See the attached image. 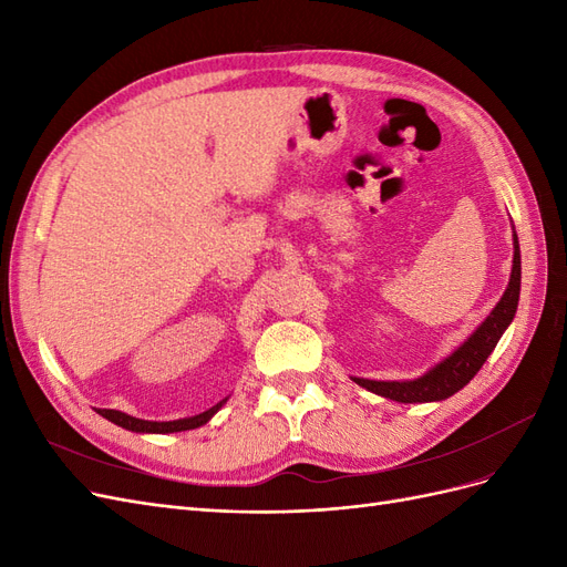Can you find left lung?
Wrapping results in <instances>:
<instances>
[{
	"mask_svg": "<svg viewBox=\"0 0 567 567\" xmlns=\"http://www.w3.org/2000/svg\"><path fill=\"white\" fill-rule=\"evenodd\" d=\"M513 269H511V281L502 300L496 302L489 317L480 323V329L463 342V346L437 364L433 371H427L421 379L414 381H369V379H352L357 385H362L381 398L394 400V402H440L452 398L463 385L471 383L473 375L483 369L487 357L499 342L502 333L511 319L516 317L518 310V298H520V248L518 238H513Z\"/></svg>",
	"mask_w": 567,
	"mask_h": 567,
	"instance_id": "1",
	"label": "left lung"
}]
</instances>
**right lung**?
<instances>
[{
	"instance_id": "1",
	"label": "right lung",
	"mask_w": 567,
	"mask_h": 567,
	"mask_svg": "<svg viewBox=\"0 0 567 567\" xmlns=\"http://www.w3.org/2000/svg\"><path fill=\"white\" fill-rule=\"evenodd\" d=\"M225 402L227 400H221L219 404H215L208 411H203V414H198V416L179 419V421H163V423L161 421L134 419V416H127V414H123V411H115V409H99V414L109 419V421H113L115 425H123V427H127V431H134V433H179V431H192V427L208 423L217 414V409Z\"/></svg>"
}]
</instances>
